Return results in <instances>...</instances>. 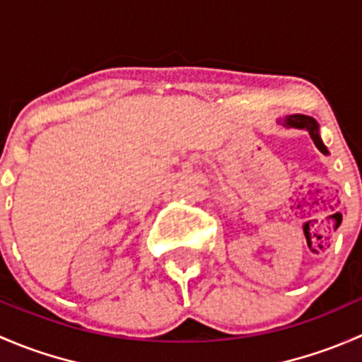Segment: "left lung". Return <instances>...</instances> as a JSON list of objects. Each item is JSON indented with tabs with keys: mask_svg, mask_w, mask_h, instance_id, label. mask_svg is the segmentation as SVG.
I'll return each instance as SVG.
<instances>
[{
	"mask_svg": "<svg viewBox=\"0 0 362 362\" xmlns=\"http://www.w3.org/2000/svg\"><path fill=\"white\" fill-rule=\"evenodd\" d=\"M279 124L286 127H294V129H303L312 136L313 144L315 147L322 152L324 156H329V151L324 145L322 138H320V131H319V122H317L313 117L308 115H301V113H294V115H286L284 119H279Z\"/></svg>",
	"mask_w": 362,
	"mask_h": 362,
	"instance_id": "left-lung-1",
	"label": "left lung"
}]
</instances>
